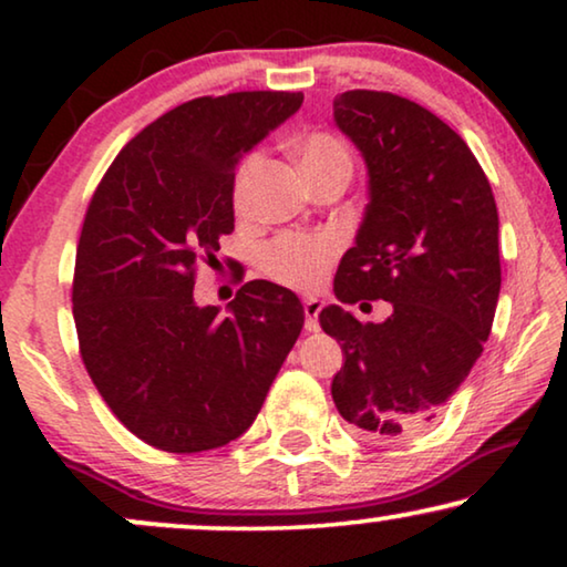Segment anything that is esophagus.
Instances as JSON below:
<instances>
[{
    "instance_id": "34e87169",
    "label": "esophagus",
    "mask_w": 567,
    "mask_h": 567,
    "mask_svg": "<svg viewBox=\"0 0 567 567\" xmlns=\"http://www.w3.org/2000/svg\"><path fill=\"white\" fill-rule=\"evenodd\" d=\"M320 312H322V301L320 299H305V328H307V332L320 330Z\"/></svg>"
}]
</instances>
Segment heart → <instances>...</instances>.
Returning <instances> with one entry per match:
<instances>
[{
    "mask_svg": "<svg viewBox=\"0 0 567 567\" xmlns=\"http://www.w3.org/2000/svg\"><path fill=\"white\" fill-rule=\"evenodd\" d=\"M299 162L309 177L324 173V169L336 165H351L346 144L338 136L324 134V131H315L307 134L299 144ZM262 165V154L255 152L250 157L243 159L235 175V206L245 208L247 198H250V188L255 183V175ZM338 245L336 239L322 235H289L276 237L274 243L262 252V270L274 278V281L291 286L299 291H312L324 281L328 270L336 260Z\"/></svg>",
    "mask_w": 567,
    "mask_h": 567,
    "instance_id": "b5f03b06",
    "label": "heart"
}]
</instances>
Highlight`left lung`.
Returning <instances> with one entry per match:
<instances>
[{
	"label": "left lung",
	"instance_id": "8db88e82",
	"mask_svg": "<svg viewBox=\"0 0 567 567\" xmlns=\"http://www.w3.org/2000/svg\"><path fill=\"white\" fill-rule=\"evenodd\" d=\"M332 111L369 167V206L340 260L336 297L392 305L384 322H359L338 305L320 312L346 353L332 400L363 436H405L439 415L491 336L498 208L464 138L423 105L348 90Z\"/></svg>",
	"mask_w": 567,
	"mask_h": 567
}]
</instances>
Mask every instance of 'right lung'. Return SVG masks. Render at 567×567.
<instances>
[{"label":"right lung","instance_id":"1","mask_svg":"<svg viewBox=\"0 0 567 567\" xmlns=\"http://www.w3.org/2000/svg\"><path fill=\"white\" fill-rule=\"evenodd\" d=\"M301 92H229L173 107L118 152L84 214L72 312L84 369L126 429L162 452L250 429L297 343V293L247 281L229 315L193 301L235 229V167L299 111Z\"/></svg>","mask_w":567,"mask_h":567}]
</instances>
